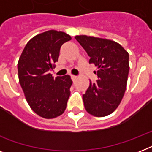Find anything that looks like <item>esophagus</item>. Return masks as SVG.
<instances>
[{"mask_svg": "<svg viewBox=\"0 0 152 152\" xmlns=\"http://www.w3.org/2000/svg\"><path fill=\"white\" fill-rule=\"evenodd\" d=\"M71 79H72V80L74 82V81L76 80V79H77V76H73V75H72V76H71Z\"/></svg>", "mask_w": 152, "mask_h": 152, "instance_id": "1", "label": "esophagus"}]
</instances>
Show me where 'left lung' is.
Wrapping results in <instances>:
<instances>
[{
  "instance_id": "8db88e82",
  "label": "left lung",
  "mask_w": 152,
  "mask_h": 152,
  "mask_svg": "<svg viewBox=\"0 0 152 152\" xmlns=\"http://www.w3.org/2000/svg\"><path fill=\"white\" fill-rule=\"evenodd\" d=\"M88 56L90 64L98 68V80L91 83L83 100L86 110L95 117H105L118 108L125 94L129 71V53L120 44L101 38L76 35Z\"/></svg>"
}]
</instances>
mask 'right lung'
I'll list each match as a JSON object with an SVG mask.
<instances>
[{
    "mask_svg": "<svg viewBox=\"0 0 152 152\" xmlns=\"http://www.w3.org/2000/svg\"><path fill=\"white\" fill-rule=\"evenodd\" d=\"M70 35L50 30L33 37L18 61V76L32 110L46 119L61 115L66 109L72 81L69 75L53 78L50 71L58 61L61 46Z\"/></svg>",
    "mask_w": 152,
    "mask_h": 152,
    "instance_id": "right-lung-1",
    "label": "right lung"
}]
</instances>
